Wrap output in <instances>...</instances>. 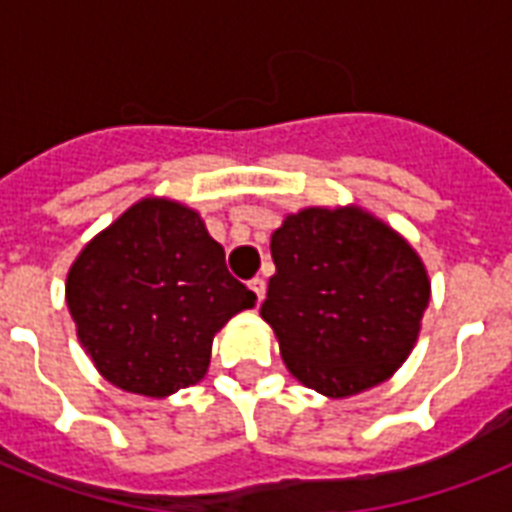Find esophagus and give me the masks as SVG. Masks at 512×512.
Wrapping results in <instances>:
<instances>
[{"label": "esophagus", "instance_id": "obj_1", "mask_svg": "<svg viewBox=\"0 0 512 512\" xmlns=\"http://www.w3.org/2000/svg\"><path fill=\"white\" fill-rule=\"evenodd\" d=\"M249 289L255 292L257 303H263V297H265V279H260V276H255V279L249 281Z\"/></svg>", "mask_w": 512, "mask_h": 512}]
</instances>
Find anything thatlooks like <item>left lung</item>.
<instances>
[{"instance_id":"obj_1","label":"left lung","mask_w":512,"mask_h":512,"mask_svg":"<svg viewBox=\"0 0 512 512\" xmlns=\"http://www.w3.org/2000/svg\"><path fill=\"white\" fill-rule=\"evenodd\" d=\"M271 255L276 273L260 316L303 385L356 396L409 358L430 279L390 225L361 207L300 209L273 231Z\"/></svg>"}]
</instances>
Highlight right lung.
Masks as SVG:
<instances>
[{
	"label": "right lung",
	"mask_w": 512,
	"mask_h": 512,
	"mask_svg": "<svg viewBox=\"0 0 512 512\" xmlns=\"http://www.w3.org/2000/svg\"><path fill=\"white\" fill-rule=\"evenodd\" d=\"M255 300L228 273L199 212L156 196L100 231L66 279L76 337L95 369L151 398L196 385L217 332Z\"/></svg>",
	"instance_id": "obj_1"
}]
</instances>
